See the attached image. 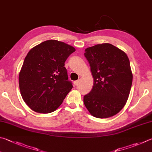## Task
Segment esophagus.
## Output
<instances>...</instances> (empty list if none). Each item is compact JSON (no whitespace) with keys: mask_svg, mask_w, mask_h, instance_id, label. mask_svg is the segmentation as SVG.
<instances>
[{"mask_svg":"<svg viewBox=\"0 0 152 152\" xmlns=\"http://www.w3.org/2000/svg\"><path fill=\"white\" fill-rule=\"evenodd\" d=\"M78 83H79V80H76V81H74V84L75 85V86H77L78 84Z\"/></svg>","mask_w":152,"mask_h":152,"instance_id":"34e87169","label":"esophagus"}]
</instances>
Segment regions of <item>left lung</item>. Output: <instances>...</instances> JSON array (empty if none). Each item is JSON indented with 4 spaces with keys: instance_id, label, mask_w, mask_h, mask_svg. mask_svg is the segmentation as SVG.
Instances as JSON below:
<instances>
[{
    "instance_id": "8db88e82",
    "label": "left lung",
    "mask_w": 152,
    "mask_h": 152,
    "mask_svg": "<svg viewBox=\"0 0 152 152\" xmlns=\"http://www.w3.org/2000/svg\"><path fill=\"white\" fill-rule=\"evenodd\" d=\"M94 78L92 90L84 96V103L93 116L107 118L125 106L130 92L132 75L125 52L111 44L97 45L85 50Z\"/></svg>"
}]
</instances>
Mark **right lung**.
<instances>
[{
  "label": "right lung",
  "mask_w": 152,
  "mask_h": 152,
  "mask_svg": "<svg viewBox=\"0 0 152 152\" xmlns=\"http://www.w3.org/2000/svg\"><path fill=\"white\" fill-rule=\"evenodd\" d=\"M75 50L64 42L49 40L28 52L18 80L22 97L30 109L48 114L62 104L73 87L64 62Z\"/></svg>",
  "instance_id": "add662e5"
}]
</instances>
